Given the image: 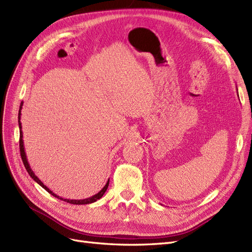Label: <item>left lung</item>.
I'll return each instance as SVG.
<instances>
[{"label": "left lung", "instance_id": "obj_1", "mask_svg": "<svg viewBox=\"0 0 252 252\" xmlns=\"http://www.w3.org/2000/svg\"><path fill=\"white\" fill-rule=\"evenodd\" d=\"M237 91H238V89H237Z\"/></svg>", "mask_w": 252, "mask_h": 252}]
</instances>
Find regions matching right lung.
Here are the masks:
<instances>
[{"label":"right lung","mask_w":252,"mask_h":252,"mask_svg":"<svg viewBox=\"0 0 252 252\" xmlns=\"http://www.w3.org/2000/svg\"><path fill=\"white\" fill-rule=\"evenodd\" d=\"M22 107H23V102L21 103V106H20V110H19V127H20V150H21V158H22V160H23V162H24V166H25V168H26V170H27V172L29 173V175L31 176V178L35 181V182H37V184L41 187V188H43L45 189L48 193H50L51 195H53L54 197H56V198H58V199H60V200H63V201H65V202H67V203H72V204H90V203H93V202H96L97 200H99L100 198H102V196L104 195V193L106 192V189H107V188H108V185H109V179L107 180V182H106V185L103 187V189L100 190V192L98 193V194H96V195H94V196H92V197H90V198H86V199H80V200H75V199H63V197H59L58 195H56V194H54L53 192H52V190L48 188V187H46L45 185H43V182L35 175L34 174V172L32 171V169L30 168V164H29V162H28V159H27V155H26V152H25V147H24V141H23V131H22V123H21V110H22Z\"/></svg>","instance_id":"1"}]
</instances>
